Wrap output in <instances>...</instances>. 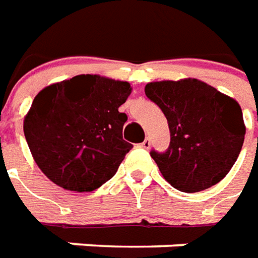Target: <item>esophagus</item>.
Segmentation results:
<instances>
[{
	"instance_id": "obj_1",
	"label": "esophagus",
	"mask_w": 258,
	"mask_h": 258,
	"mask_svg": "<svg viewBox=\"0 0 258 258\" xmlns=\"http://www.w3.org/2000/svg\"><path fill=\"white\" fill-rule=\"evenodd\" d=\"M150 144H151V140H150L149 138H146L143 140V142H142V143L139 144V146H140V147H142V149H150Z\"/></svg>"
}]
</instances>
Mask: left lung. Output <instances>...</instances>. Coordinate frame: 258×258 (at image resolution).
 I'll list each match as a JSON object with an SVG mask.
<instances>
[{
  "label": "left lung",
  "instance_id": "left-lung-1",
  "mask_svg": "<svg viewBox=\"0 0 258 258\" xmlns=\"http://www.w3.org/2000/svg\"><path fill=\"white\" fill-rule=\"evenodd\" d=\"M144 91L169 126V147L164 153L150 151L168 183L196 193L225 178L246 133L240 105L197 79L153 82Z\"/></svg>",
  "mask_w": 258,
  "mask_h": 258
}]
</instances>
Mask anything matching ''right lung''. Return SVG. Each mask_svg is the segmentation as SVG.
I'll return each mask as SVG.
<instances>
[{"mask_svg":"<svg viewBox=\"0 0 258 258\" xmlns=\"http://www.w3.org/2000/svg\"><path fill=\"white\" fill-rule=\"evenodd\" d=\"M127 82L79 75L45 87L33 100L23 131L45 176L72 191H91L112 178L133 146L122 138L119 112Z\"/></svg>","mask_w":258,"mask_h":258,"instance_id":"add662e5","label":"right lung"}]
</instances>
